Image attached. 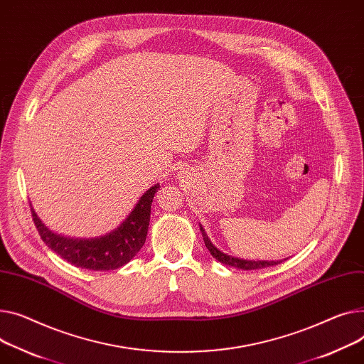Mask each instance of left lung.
Instances as JSON below:
<instances>
[{
    "instance_id": "1",
    "label": "left lung",
    "mask_w": 364,
    "mask_h": 364,
    "mask_svg": "<svg viewBox=\"0 0 364 364\" xmlns=\"http://www.w3.org/2000/svg\"><path fill=\"white\" fill-rule=\"evenodd\" d=\"M202 235H203V241H205V246L208 247V250L210 252L212 257H215L216 260H220L221 263L231 266V268H237V269H243V271H255V269H262V268H269V266H275L282 263L284 260H247V259H240V257H234L230 256L224 252H221L220 249H216L215 245H212V241L209 240L208 234L205 232L203 227L199 224Z\"/></svg>"
}]
</instances>
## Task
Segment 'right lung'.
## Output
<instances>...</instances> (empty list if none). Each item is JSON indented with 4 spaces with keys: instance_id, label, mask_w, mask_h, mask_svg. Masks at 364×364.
Returning <instances> with one entry per match:
<instances>
[{
    "instance_id": "1",
    "label": "right lung",
    "mask_w": 364,
    "mask_h": 364,
    "mask_svg": "<svg viewBox=\"0 0 364 364\" xmlns=\"http://www.w3.org/2000/svg\"><path fill=\"white\" fill-rule=\"evenodd\" d=\"M159 183L140 196L126 220L109 232L93 238L67 237L48 228L31 205L33 223L43 243L68 263L89 271H112L129 263L146 241L151 206Z\"/></svg>"
}]
</instances>
